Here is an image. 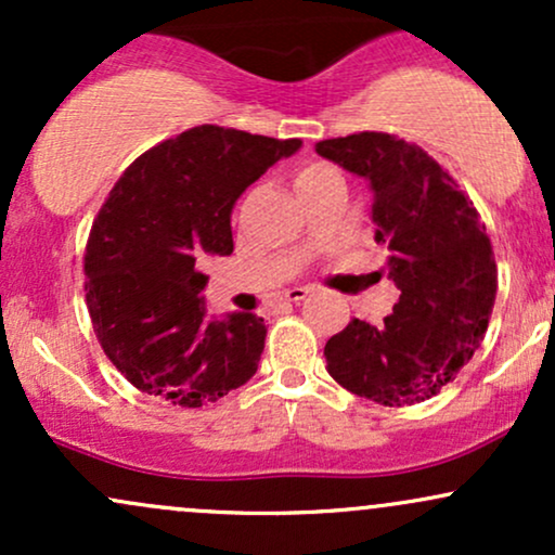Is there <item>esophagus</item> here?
Instances as JSON below:
<instances>
[{
    "label": "esophagus",
    "mask_w": 555,
    "mask_h": 555,
    "mask_svg": "<svg viewBox=\"0 0 555 555\" xmlns=\"http://www.w3.org/2000/svg\"><path fill=\"white\" fill-rule=\"evenodd\" d=\"M308 295H310L308 286H295V289L284 292V299H286V302H302V299Z\"/></svg>",
    "instance_id": "34e87169"
}]
</instances>
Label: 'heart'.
Segmentation results:
<instances>
[{
	"mask_svg": "<svg viewBox=\"0 0 555 555\" xmlns=\"http://www.w3.org/2000/svg\"><path fill=\"white\" fill-rule=\"evenodd\" d=\"M328 175H336V171L331 169L328 164H318V162H315V164H305V167L297 169V175H295V188L299 190V188H305V184L321 180V177H328Z\"/></svg>",
	"mask_w": 555,
	"mask_h": 555,
	"instance_id": "heart-1",
	"label": "heart"
}]
</instances>
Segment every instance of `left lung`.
<instances>
[{
	"label": "left lung",
	"mask_w": 555,
	"mask_h": 555,
	"mask_svg": "<svg viewBox=\"0 0 555 555\" xmlns=\"http://www.w3.org/2000/svg\"><path fill=\"white\" fill-rule=\"evenodd\" d=\"M315 151L373 190L375 242L388 247V279L401 289L384 323L352 318L326 341L336 384L384 406L436 397L486 336L495 260L486 224L436 158L388 132H358Z\"/></svg>",
	"instance_id": "8db88e82"
}]
</instances>
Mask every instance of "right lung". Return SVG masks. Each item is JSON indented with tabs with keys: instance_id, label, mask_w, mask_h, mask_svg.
Here are the masks:
<instances>
[{
	"instance_id": "add662e5",
	"label": "right lung",
	"mask_w": 555,
	"mask_h": 555,
	"mask_svg": "<svg viewBox=\"0 0 555 555\" xmlns=\"http://www.w3.org/2000/svg\"><path fill=\"white\" fill-rule=\"evenodd\" d=\"M299 145L201 125L145 151L112 188L86 245V305L106 358L143 393L190 410L256 375L263 318L206 321L201 266L234 250L237 197Z\"/></svg>"
}]
</instances>
